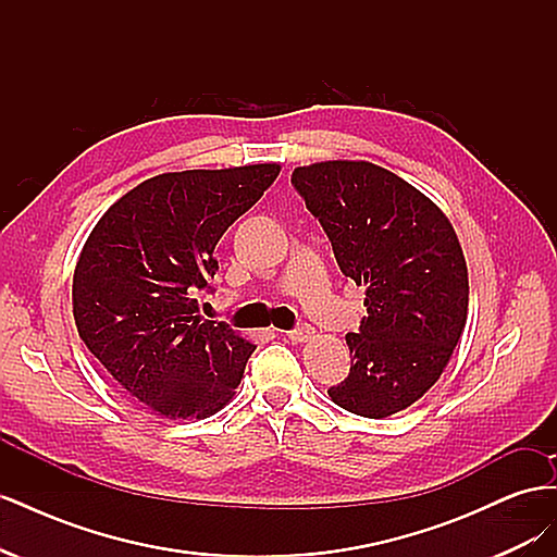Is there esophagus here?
Here are the masks:
<instances>
[{
  "label": "esophagus",
  "mask_w": 557,
  "mask_h": 557,
  "mask_svg": "<svg viewBox=\"0 0 557 557\" xmlns=\"http://www.w3.org/2000/svg\"><path fill=\"white\" fill-rule=\"evenodd\" d=\"M285 336H288V339H290V342H295V344L309 342L311 336H313V327H311V325H307V323H301V325H297V327H293V330L285 332Z\"/></svg>",
  "instance_id": "esophagus-1"
}]
</instances>
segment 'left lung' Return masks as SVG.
Here are the masks:
<instances>
[{
    "mask_svg": "<svg viewBox=\"0 0 557 557\" xmlns=\"http://www.w3.org/2000/svg\"><path fill=\"white\" fill-rule=\"evenodd\" d=\"M290 181L342 274L367 290V315L346 334L350 372L327 395L364 418L411 407L442 376L467 323V264L453 225L423 193L372 162L297 166Z\"/></svg>",
    "mask_w": 557,
    "mask_h": 557,
    "instance_id": "left-lung-1",
    "label": "left lung"
}]
</instances>
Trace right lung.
<instances>
[{"label": "right lung", "mask_w": 557, "mask_h": 557, "mask_svg": "<svg viewBox=\"0 0 557 557\" xmlns=\"http://www.w3.org/2000/svg\"><path fill=\"white\" fill-rule=\"evenodd\" d=\"M278 164L190 170L139 183L99 218L74 272L78 336L153 413L207 418L239 385L250 342L199 315L213 248L278 176Z\"/></svg>", "instance_id": "right-lung-1"}]
</instances>
